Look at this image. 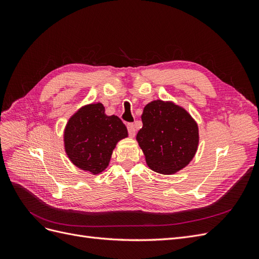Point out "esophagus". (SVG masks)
<instances>
[{
    "mask_svg": "<svg viewBox=\"0 0 259 259\" xmlns=\"http://www.w3.org/2000/svg\"><path fill=\"white\" fill-rule=\"evenodd\" d=\"M127 131H128V135L131 137H135L136 135V128L134 124H127Z\"/></svg>",
    "mask_w": 259,
    "mask_h": 259,
    "instance_id": "esophagus-1",
    "label": "esophagus"
}]
</instances>
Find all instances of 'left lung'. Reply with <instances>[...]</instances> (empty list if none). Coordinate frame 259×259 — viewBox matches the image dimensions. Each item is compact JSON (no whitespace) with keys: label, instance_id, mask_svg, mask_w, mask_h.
Returning a JSON list of instances; mask_svg holds the SVG:
<instances>
[{"label":"left lung","instance_id":"1","mask_svg":"<svg viewBox=\"0 0 259 259\" xmlns=\"http://www.w3.org/2000/svg\"><path fill=\"white\" fill-rule=\"evenodd\" d=\"M142 121L136 140L152 170L171 175L192 161L198 150L199 127L186 109L173 101L153 100L144 108Z\"/></svg>","mask_w":259,"mask_h":259}]
</instances>
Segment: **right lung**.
I'll list each match as a JSON object with an SVG mask.
<instances>
[{"instance_id": "add662e5", "label": "right lung", "mask_w": 259, "mask_h": 259, "mask_svg": "<svg viewBox=\"0 0 259 259\" xmlns=\"http://www.w3.org/2000/svg\"><path fill=\"white\" fill-rule=\"evenodd\" d=\"M128 136L116 115H107L101 103L80 108L68 120L64 131L65 151L73 165L93 175L104 171L113 149Z\"/></svg>"}]
</instances>
